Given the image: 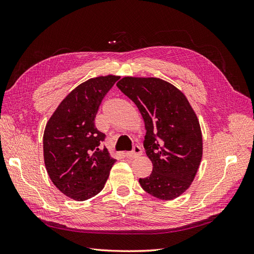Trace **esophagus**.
I'll return each instance as SVG.
<instances>
[{"instance_id":"obj_1","label":"esophagus","mask_w":254,"mask_h":254,"mask_svg":"<svg viewBox=\"0 0 254 254\" xmlns=\"http://www.w3.org/2000/svg\"><path fill=\"white\" fill-rule=\"evenodd\" d=\"M141 155H142V149H141V147H139V146H134L132 151L126 152V157L128 159H134V158L139 157Z\"/></svg>"}]
</instances>
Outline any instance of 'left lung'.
<instances>
[{
  "instance_id": "left-lung-1",
  "label": "left lung",
  "mask_w": 254,
  "mask_h": 254,
  "mask_svg": "<svg viewBox=\"0 0 254 254\" xmlns=\"http://www.w3.org/2000/svg\"><path fill=\"white\" fill-rule=\"evenodd\" d=\"M118 88L135 104L144 120V147L152 173L139 182L161 200L182 195L194 181L202 159V133L187 96L157 77H123Z\"/></svg>"
}]
</instances>
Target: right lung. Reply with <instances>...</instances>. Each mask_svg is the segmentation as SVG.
Segmentation results:
<instances>
[{
	"label": "right lung",
	"mask_w": 254,
	"mask_h": 254,
	"mask_svg": "<svg viewBox=\"0 0 254 254\" xmlns=\"http://www.w3.org/2000/svg\"><path fill=\"white\" fill-rule=\"evenodd\" d=\"M120 79L107 75L80 83L59 104L43 133V157L52 182L61 193L83 201L101 191L115 159L94 121L103 98Z\"/></svg>",
	"instance_id": "right-lung-1"
}]
</instances>
